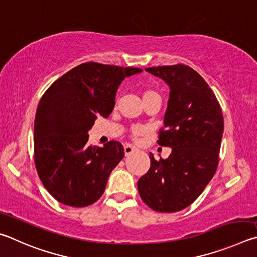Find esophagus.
<instances>
[{"label": "esophagus", "mask_w": 257, "mask_h": 257, "mask_svg": "<svg viewBox=\"0 0 257 257\" xmlns=\"http://www.w3.org/2000/svg\"><path fill=\"white\" fill-rule=\"evenodd\" d=\"M135 152H137V149L135 146L129 145V144L124 145V154H125V156L133 154V153H135Z\"/></svg>", "instance_id": "esophagus-1"}]
</instances>
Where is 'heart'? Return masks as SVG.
Wrapping results in <instances>:
<instances>
[{
	"instance_id": "1",
	"label": "heart",
	"mask_w": 257,
	"mask_h": 257,
	"mask_svg": "<svg viewBox=\"0 0 257 257\" xmlns=\"http://www.w3.org/2000/svg\"><path fill=\"white\" fill-rule=\"evenodd\" d=\"M152 94H155V93L147 92V93H145V94H144V96H143V97L149 96V95H152ZM142 133H143V129H142V128H139V127H135V128H133V135H134L135 137H136V136H139V135H142Z\"/></svg>"
}]
</instances>
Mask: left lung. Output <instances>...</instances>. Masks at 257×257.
I'll return each instance as SVG.
<instances>
[{
	"mask_svg": "<svg viewBox=\"0 0 257 257\" xmlns=\"http://www.w3.org/2000/svg\"><path fill=\"white\" fill-rule=\"evenodd\" d=\"M145 71L169 86L164 130L158 143L172 149L168 159L155 160L139 178V196L152 210L172 213L194 203L214 176L223 115L213 90L203 77L184 64L147 68Z\"/></svg>",
	"mask_w": 257,
	"mask_h": 257,
	"instance_id": "8db88e82",
	"label": "left lung"
}]
</instances>
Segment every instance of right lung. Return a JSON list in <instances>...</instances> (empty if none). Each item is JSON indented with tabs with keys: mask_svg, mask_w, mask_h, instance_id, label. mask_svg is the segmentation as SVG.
<instances>
[{
	"mask_svg": "<svg viewBox=\"0 0 257 257\" xmlns=\"http://www.w3.org/2000/svg\"><path fill=\"white\" fill-rule=\"evenodd\" d=\"M142 71L86 62L64 73L43 95L34 123L35 165L58 202L85 207L101 198L124 149L115 141L89 146L88 130L98 115L111 114L121 82Z\"/></svg>",
	"mask_w": 257,
	"mask_h": 257,
	"instance_id": "right-lung-1",
	"label": "right lung"
}]
</instances>
